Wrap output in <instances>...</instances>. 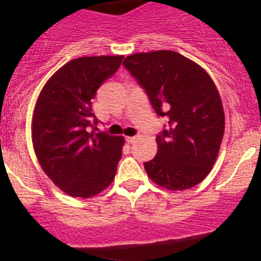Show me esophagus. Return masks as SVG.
<instances>
[{"label": "esophagus", "mask_w": 261, "mask_h": 261, "mask_svg": "<svg viewBox=\"0 0 261 261\" xmlns=\"http://www.w3.org/2000/svg\"><path fill=\"white\" fill-rule=\"evenodd\" d=\"M125 139H127L128 143H133V142L137 141V137L136 136H134V137H125Z\"/></svg>", "instance_id": "1"}]
</instances>
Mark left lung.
<instances>
[{
	"mask_svg": "<svg viewBox=\"0 0 261 261\" xmlns=\"http://www.w3.org/2000/svg\"><path fill=\"white\" fill-rule=\"evenodd\" d=\"M123 66L148 95L167 124L157 134L158 150L144 162L152 181L182 191L211 171L225 129L219 91L201 66L171 50L127 56Z\"/></svg>",
	"mask_w": 261,
	"mask_h": 261,
	"instance_id": "left-lung-1",
	"label": "left lung"
}]
</instances>
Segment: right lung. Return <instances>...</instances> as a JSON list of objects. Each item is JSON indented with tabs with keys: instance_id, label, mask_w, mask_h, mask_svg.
<instances>
[{
	"instance_id": "right-lung-1",
	"label": "right lung",
	"mask_w": 261,
	"mask_h": 261,
	"mask_svg": "<svg viewBox=\"0 0 261 261\" xmlns=\"http://www.w3.org/2000/svg\"><path fill=\"white\" fill-rule=\"evenodd\" d=\"M123 56H85L69 61L45 84L32 118L35 153L45 173L74 197H93L112 184L124 138L98 124L91 99L119 69Z\"/></svg>"
}]
</instances>
